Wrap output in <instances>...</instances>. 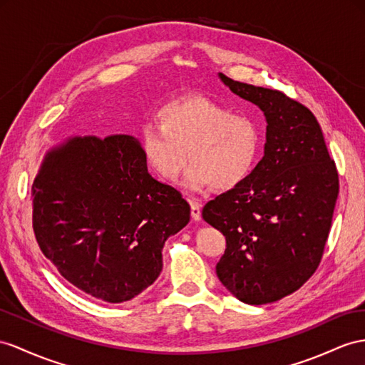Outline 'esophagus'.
Segmentation results:
<instances>
[{
    "label": "esophagus",
    "mask_w": 365,
    "mask_h": 365,
    "mask_svg": "<svg viewBox=\"0 0 365 365\" xmlns=\"http://www.w3.org/2000/svg\"><path fill=\"white\" fill-rule=\"evenodd\" d=\"M190 205H191V217L194 220H200L202 219V205L194 199L190 200Z\"/></svg>",
    "instance_id": "1"
}]
</instances>
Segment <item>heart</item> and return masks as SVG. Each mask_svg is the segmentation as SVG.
<instances>
[{
  "instance_id": "heart-1",
  "label": "heart",
  "mask_w": 365,
  "mask_h": 365,
  "mask_svg": "<svg viewBox=\"0 0 365 365\" xmlns=\"http://www.w3.org/2000/svg\"><path fill=\"white\" fill-rule=\"evenodd\" d=\"M140 149L153 171L174 182L186 165L191 190L212 186L231 190L255 170L260 129L255 118L207 97L194 96L166 103L157 112V123L140 128Z\"/></svg>"
}]
</instances>
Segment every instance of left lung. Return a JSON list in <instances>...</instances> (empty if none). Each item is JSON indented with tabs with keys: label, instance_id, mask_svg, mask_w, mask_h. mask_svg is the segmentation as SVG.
I'll list each match as a JSON object with an SVG mask.
<instances>
[{
	"label": "left lung",
	"instance_id": "1",
	"mask_svg": "<svg viewBox=\"0 0 365 365\" xmlns=\"http://www.w3.org/2000/svg\"><path fill=\"white\" fill-rule=\"evenodd\" d=\"M219 77L262 109L267 143L247 179L210 200L202 217L227 239L216 265L223 287L245 304H269L301 288L319 267L338 171L310 109L280 91Z\"/></svg>",
	"mask_w": 365,
	"mask_h": 365
}]
</instances>
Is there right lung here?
<instances>
[{
    "instance_id": "obj_1",
    "label": "right lung",
    "mask_w": 365,
    "mask_h": 365,
    "mask_svg": "<svg viewBox=\"0 0 365 365\" xmlns=\"http://www.w3.org/2000/svg\"><path fill=\"white\" fill-rule=\"evenodd\" d=\"M190 214L179 191L148 173L133 135L71 137L46 154L32 185L43 255L73 287L110 304L154 284L165 240Z\"/></svg>"
}]
</instances>
